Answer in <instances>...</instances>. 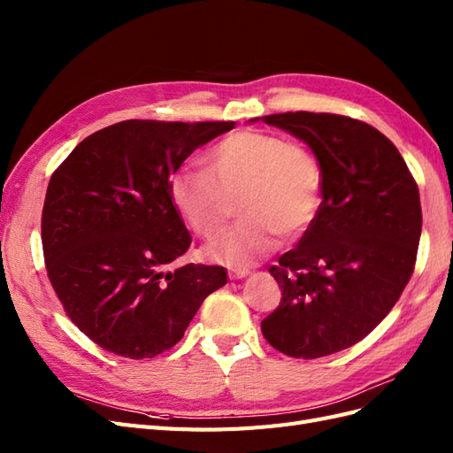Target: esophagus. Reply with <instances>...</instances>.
Instances as JSON below:
<instances>
[{
    "mask_svg": "<svg viewBox=\"0 0 453 453\" xmlns=\"http://www.w3.org/2000/svg\"><path fill=\"white\" fill-rule=\"evenodd\" d=\"M250 273V270H245V268H230L228 270V278L230 280H242V278H245Z\"/></svg>",
    "mask_w": 453,
    "mask_h": 453,
    "instance_id": "esophagus-1",
    "label": "esophagus"
}]
</instances>
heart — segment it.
<instances>
[{"instance_id":"b5f03b06","label":"heart","mask_w":453,"mask_h":453,"mask_svg":"<svg viewBox=\"0 0 453 453\" xmlns=\"http://www.w3.org/2000/svg\"><path fill=\"white\" fill-rule=\"evenodd\" d=\"M208 164L210 170H175L170 198L202 238L221 234L238 202L243 221L205 248L217 263L248 266L276 250L280 236H303L319 215L321 164L303 142L266 130H238L211 149Z\"/></svg>"}]
</instances>
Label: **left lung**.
Masks as SVG:
<instances>
[{
	"mask_svg": "<svg viewBox=\"0 0 453 453\" xmlns=\"http://www.w3.org/2000/svg\"><path fill=\"white\" fill-rule=\"evenodd\" d=\"M319 158L321 210L270 273L281 303L260 331L272 348L318 359L357 344L412 278L421 236L418 183L386 135L363 120L287 111L263 117Z\"/></svg>",
	"mask_w": 453,
	"mask_h": 453,
	"instance_id": "1",
	"label": "left lung"
}]
</instances>
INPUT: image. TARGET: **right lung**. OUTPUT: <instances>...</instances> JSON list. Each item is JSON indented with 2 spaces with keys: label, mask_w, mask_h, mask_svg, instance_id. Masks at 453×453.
<instances>
[{
  "label": "right lung",
  "mask_w": 453,
  "mask_h": 453,
  "mask_svg": "<svg viewBox=\"0 0 453 453\" xmlns=\"http://www.w3.org/2000/svg\"><path fill=\"white\" fill-rule=\"evenodd\" d=\"M234 122L122 120L90 134L54 170L41 242L54 293L109 353L153 359L180 342L223 266L183 265L190 238L170 175Z\"/></svg>",
  "instance_id": "obj_1"
}]
</instances>
